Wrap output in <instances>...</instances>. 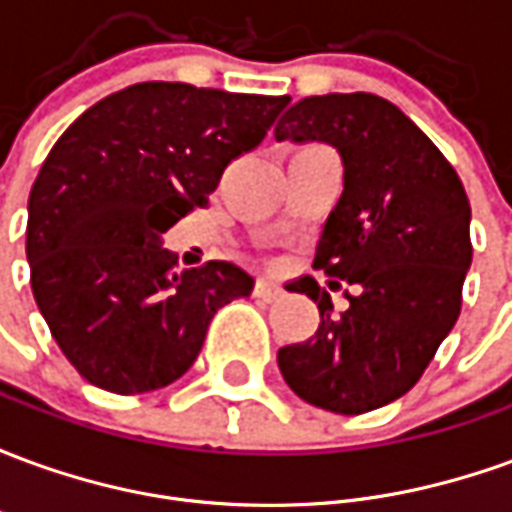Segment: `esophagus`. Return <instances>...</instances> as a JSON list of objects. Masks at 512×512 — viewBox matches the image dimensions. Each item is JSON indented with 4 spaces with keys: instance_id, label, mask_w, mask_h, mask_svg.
Listing matches in <instances>:
<instances>
[{
    "instance_id": "esophagus-1",
    "label": "esophagus",
    "mask_w": 512,
    "mask_h": 512,
    "mask_svg": "<svg viewBox=\"0 0 512 512\" xmlns=\"http://www.w3.org/2000/svg\"><path fill=\"white\" fill-rule=\"evenodd\" d=\"M255 296L260 301H277L282 296V288H279L277 282H271V279H257Z\"/></svg>"
}]
</instances>
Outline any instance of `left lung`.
I'll use <instances>...</instances> for the list:
<instances>
[{
  "instance_id": "8db88e82",
  "label": "left lung",
  "mask_w": 512,
  "mask_h": 512,
  "mask_svg": "<svg viewBox=\"0 0 512 512\" xmlns=\"http://www.w3.org/2000/svg\"><path fill=\"white\" fill-rule=\"evenodd\" d=\"M274 136L340 153L343 194L315 266L354 288L348 310L334 312L315 279L293 282L318 304L321 323L310 340L279 348L277 365L310 406L365 414L406 395L458 321L472 208L439 147L373 93L301 98ZM334 279L329 288L340 285Z\"/></svg>"
}]
</instances>
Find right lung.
I'll use <instances>...</instances> for the list:
<instances>
[{
    "instance_id": "right-lung-1",
    "label": "right lung",
    "mask_w": 512,
    "mask_h": 512,
    "mask_svg": "<svg viewBox=\"0 0 512 512\" xmlns=\"http://www.w3.org/2000/svg\"><path fill=\"white\" fill-rule=\"evenodd\" d=\"M285 95L142 82L73 120L29 191L27 260L51 337L79 376L117 395L178 381L246 268H178L161 235L205 208L224 167L263 142Z\"/></svg>"
}]
</instances>
